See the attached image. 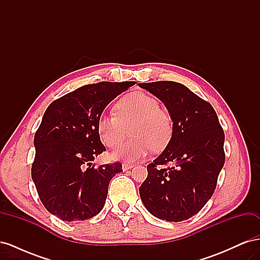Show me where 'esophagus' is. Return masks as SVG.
Wrapping results in <instances>:
<instances>
[{"label": "esophagus", "mask_w": 260, "mask_h": 260, "mask_svg": "<svg viewBox=\"0 0 260 260\" xmlns=\"http://www.w3.org/2000/svg\"><path fill=\"white\" fill-rule=\"evenodd\" d=\"M131 168H133V165H130V164H123L122 165V170L123 171H127V170H129Z\"/></svg>", "instance_id": "1"}]
</instances>
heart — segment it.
I'll return each instance as SVG.
<instances>
[{"instance_id": "obj_1", "label": "heart", "mask_w": 260, "mask_h": 260, "mask_svg": "<svg viewBox=\"0 0 260 260\" xmlns=\"http://www.w3.org/2000/svg\"><path fill=\"white\" fill-rule=\"evenodd\" d=\"M115 115L101 116L98 121L99 136L106 146H119L130 135L127 143L113 152L117 160L138 161L155 151L166 147L174 135L171 116L159 108L155 98L136 92L125 95L115 105Z\"/></svg>"}]
</instances>
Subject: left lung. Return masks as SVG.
<instances>
[{
    "mask_svg": "<svg viewBox=\"0 0 260 260\" xmlns=\"http://www.w3.org/2000/svg\"><path fill=\"white\" fill-rule=\"evenodd\" d=\"M159 99L174 122L164 152L147 165L140 186L146 209L158 219L183 221L205 206L224 165V133L215 109L185 85L175 81L139 83ZM168 162L172 168H161Z\"/></svg>",
    "mask_w": 260,
    "mask_h": 260,
    "instance_id": "obj_1",
    "label": "left lung"
}]
</instances>
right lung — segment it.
<instances>
[{
	"instance_id": "1",
	"label": "right lung",
	"mask_w": 260,
	"mask_h": 260,
	"mask_svg": "<svg viewBox=\"0 0 260 260\" xmlns=\"http://www.w3.org/2000/svg\"><path fill=\"white\" fill-rule=\"evenodd\" d=\"M136 82L83 85L52 102L35 135L31 168L44 207L64 221L86 220L103 209L108 185L122 171L119 162L94 167L105 151L98 132L104 108Z\"/></svg>"
}]
</instances>
